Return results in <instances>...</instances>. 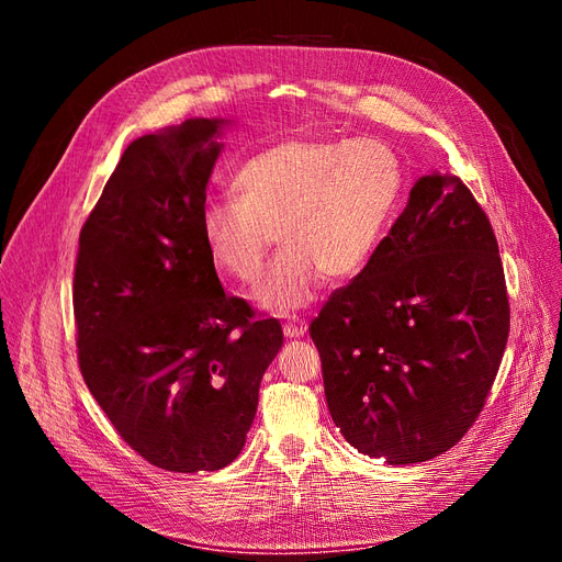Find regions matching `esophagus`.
Segmentation results:
<instances>
[{
    "mask_svg": "<svg viewBox=\"0 0 562 562\" xmlns=\"http://www.w3.org/2000/svg\"><path fill=\"white\" fill-rule=\"evenodd\" d=\"M305 329H307V322L294 317V319H289V322L284 324V336H286V338H301V336L305 334Z\"/></svg>",
    "mask_w": 562,
    "mask_h": 562,
    "instance_id": "obj_1",
    "label": "esophagus"
}]
</instances>
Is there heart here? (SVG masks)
<instances>
[{
    "instance_id": "heart-1",
    "label": "heart",
    "mask_w": 562,
    "mask_h": 562,
    "mask_svg": "<svg viewBox=\"0 0 562 562\" xmlns=\"http://www.w3.org/2000/svg\"><path fill=\"white\" fill-rule=\"evenodd\" d=\"M238 198L203 210V238L216 268L257 282L270 247L284 243L255 301L270 313L307 305L327 278H352L373 259L404 195V166L378 139L294 137L247 158Z\"/></svg>"
}]
</instances>
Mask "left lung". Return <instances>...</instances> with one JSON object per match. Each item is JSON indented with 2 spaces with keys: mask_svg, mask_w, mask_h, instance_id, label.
Wrapping results in <instances>:
<instances>
[{
  "mask_svg": "<svg viewBox=\"0 0 562 562\" xmlns=\"http://www.w3.org/2000/svg\"><path fill=\"white\" fill-rule=\"evenodd\" d=\"M327 406L350 446L390 464L441 456L474 425L509 338L491 222L431 172L369 266L311 324Z\"/></svg>",
  "mask_w": 562,
  "mask_h": 562,
  "instance_id": "obj_1",
  "label": "left lung"
}]
</instances>
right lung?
I'll return each instance as SVG.
<instances>
[{"instance_id": "right-lung-1", "label": "right lung", "mask_w": 562, "mask_h": 562, "mask_svg": "<svg viewBox=\"0 0 562 562\" xmlns=\"http://www.w3.org/2000/svg\"><path fill=\"white\" fill-rule=\"evenodd\" d=\"M228 121L187 119L123 151L79 235V367L121 439L168 472L240 456L278 319L226 296L203 238L205 191Z\"/></svg>"}]
</instances>
